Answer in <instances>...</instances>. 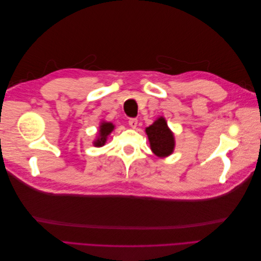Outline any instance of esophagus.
Returning <instances> with one entry per match:
<instances>
[{"instance_id": "34e87169", "label": "esophagus", "mask_w": 261, "mask_h": 261, "mask_svg": "<svg viewBox=\"0 0 261 261\" xmlns=\"http://www.w3.org/2000/svg\"><path fill=\"white\" fill-rule=\"evenodd\" d=\"M128 124L132 128H136L137 124H138V120L137 118H130V120L128 121Z\"/></svg>"}]
</instances>
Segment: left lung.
I'll use <instances>...</instances> for the list:
<instances>
[{"label":"left lung","instance_id":"1","mask_svg":"<svg viewBox=\"0 0 261 261\" xmlns=\"http://www.w3.org/2000/svg\"><path fill=\"white\" fill-rule=\"evenodd\" d=\"M146 134L152 152L159 158H165L172 154L174 150V135L168 127L167 121L163 116L158 118L152 125L146 128Z\"/></svg>","mask_w":261,"mask_h":261}]
</instances>
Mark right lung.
<instances>
[{"label":"right lung","instance_id":"right-lung-1","mask_svg":"<svg viewBox=\"0 0 261 261\" xmlns=\"http://www.w3.org/2000/svg\"><path fill=\"white\" fill-rule=\"evenodd\" d=\"M114 129V125L110 122H101L99 126V135L98 138L93 141V145L96 147H102L107 143L108 136Z\"/></svg>","mask_w":261,"mask_h":261}]
</instances>
